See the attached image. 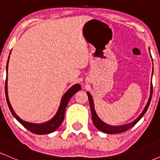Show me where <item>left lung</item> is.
<instances>
[{
  "label": "left lung",
  "instance_id": "left-lung-1",
  "mask_svg": "<svg viewBox=\"0 0 160 160\" xmlns=\"http://www.w3.org/2000/svg\"><path fill=\"white\" fill-rule=\"evenodd\" d=\"M149 50H150V48H149ZM150 56H151V55H150ZM151 58H152V56H151ZM153 71H152V76H153ZM152 94H153V85H152V80H151V83H150V94L149 99H148V103H147L146 106H145L144 109L143 110L142 113H141V114L138 116V117L136 120H134L132 122H130V123H128V124L122 125V126H111V125H108L107 123H105V122H104L103 121L101 120V119L98 117V115H97L96 112H95V108H94V103H93L92 97L90 93H89V92H87L88 98H89V106H90V108H91L92 119L93 123H94L95 126L98 128V130L103 132H104V133L118 134V133H121V132H124L127 131V130L129 129V128H131L132 126H135V125L141 120V117L144 115V113L147 112V110H148V108L150 105V101H151V98H152Z\"/></svg>",
  "mask_w": 160,
  "mask_h": 160
}]
</instances>
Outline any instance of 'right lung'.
<instances>
[{"instance_id": "1", "label": "right lung", "mask_w": 160, "mask_h": 160, "mask_svg": "<svg viewBox=\"0 0 160 160\" xmlns=\"http://www.w3.org/2000/svg\"><path fill=\"white\" fill-rule=\"evenodd\" d=\"M9 58H10V56H9L8 60H7V78H6V82H5V94H6V99L8 107L10 108L11 113H12V116L21 123L24 127H25L28 130L32 132V133L36 134V135H45V134H49L54 132L57 128L61 126L64 120V117H65V109L67 107V104H68L70 99L71 97L74 95L77 92L81 89V86L79 84H75L65 93V95L62 96L61 103H60L59 108H58V111H57L56 114L53 117V118L51 119L50 120L47 121V122H43V123L37 124V123H32V122H25L20 119L16 113L14 112L13 109H12V106L10 103L8 98V92H7V70H8V62Z\"/></svg>"}]
</instances>
